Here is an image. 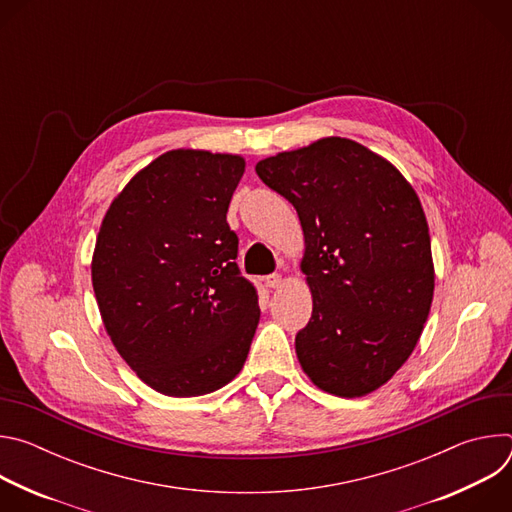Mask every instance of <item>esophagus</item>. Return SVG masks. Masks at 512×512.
I'll return each instance as SVG.
<instances>
[{"label":"esophagus","mask_w":512,"mask_h":512,"mask_svg":"<svg viewBox=\"0 0 512 512\" xmlns=\"http://www.w3.org/2000/svg\"><path fill=\"white\" fill-rule=\"evenodd\" d=\"M265 283H267V287H271V289H277V287L281 285V275H279V273L267 275V277H265Z\"/></svg>","instance_id":"obj_1"}]
</instances>
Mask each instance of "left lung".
Returning <instances> with one entry per match:
<instances>
[{
  "mask_svg": "<svg viewBox=\"0 0 512 512\" xmlns=\"http://www.w3.org/2000/svg\"><path fill=\"white\" fill-rule=\"evenodd\" d=\"M298 210L312 318L296 336L304 373L336 397L385 385L413 352L433 300L431 241L401 172L364 145L324 137L255 166Z\"/></svg>",
  "mask_w": 512,
  "mask_h": 512,
  "instance_id": "obj_1",
  "label": "left lung"
}]
</instances>
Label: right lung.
<instances>
[{
  "label": "right lung",
  "instance_id": "obj_1",
  "mask_svg": "<svg viewBox=\"0 0 512 512\" xmlns=\"http://www.w3.org/2000/svg\"><path fill=\"white\" fill-rule=\"evenodd\" d=\"M245 160L172 150L111 202L93 253L105 330L137 377L170 397L231 383L259 324L257 289L227 223Z\"/></svg>",
  "mask_w": 512,
  "mask_h": 512
}]
</instances>
